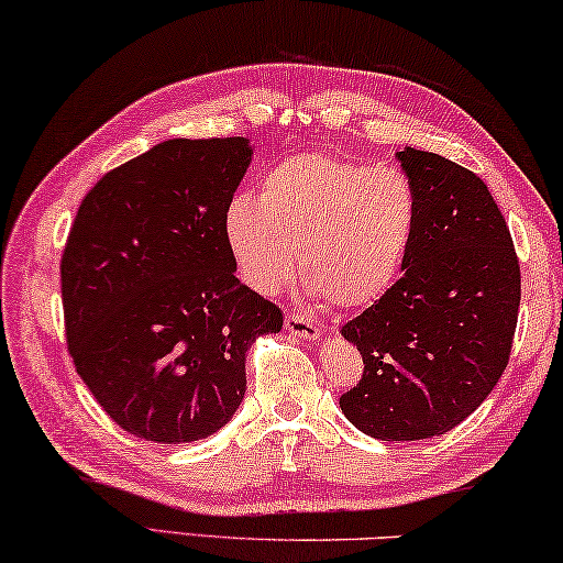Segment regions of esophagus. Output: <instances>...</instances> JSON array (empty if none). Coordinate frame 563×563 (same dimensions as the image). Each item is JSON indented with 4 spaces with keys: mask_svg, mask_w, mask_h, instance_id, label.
Masks as SVG:
<instances>
[{
    "mask_svg": "<svg viewBox=\"0 0 563 563\" xmlns=\"http://www.w3.org/2000/svg\"><path fill=\"white\" fill-rule=\"evenodd\" d=\"M285 330L298 338H306V341H318L323 335V330L318 328V323H313L308 316L302 313H288L285 316Z\"/></svg>",
    "mask_w": 563,
    "mask_h": 563,
    "instance_id": "esophagus-1",
    "label": "esophagus"
}]
</instances>
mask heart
I'll use <instances>...</instances> for the list:
<instances>
[{"label": "heart", "mask_w": 563, "mask_h": 563, "mask_svg": "<svg viewBox=\"0 0 563 563\" xmlns=\"http://www.w3.org/2000/svg\"><path fill=\"white\" fill-rule=\"evenodd\" d=\"M418 230V192L406 173L330 153H302L265 169L261 192L235 195L222 238L243 283L278 292L298 271L335 308L380 300L404 273Z\"/></svg>", "instance_id": "heart-1"}]
</instances>
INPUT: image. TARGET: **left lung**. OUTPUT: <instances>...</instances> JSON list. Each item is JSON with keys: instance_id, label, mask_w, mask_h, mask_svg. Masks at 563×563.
Masks as SVG:
<instances>
[{"instance_id": "obj_1", "label": "left lung", "mask_w": 563, "mask_h": 563, "mask_svg": "<svg viewBox=\"0 0 563 563\" xmlns=\"http://www.w3.org/2000/svg\"><path fill=\"white\" fill-rule=\"evenodd\" d=\"M396 157L418 192V230L394 288L341 330L363 355L341 410L373 439L421 441L468 418L501 378L521 271L476 173L413 147Z\"/></svg>"}]
</instances>
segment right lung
Wrapping results in <instances>:
<instances>
[{"label":"right lung","mask_w":563,"mask_h":563,"mask_svg":"<svg viewBox=\"0 0 563 563\" xmlns=\"http://www.w3.org/2000/svg\"><path fill=\"white\" fill-rule=\"evenodd\" d=\"M245 137L167 140L100 177L62 253L67 347L104 413L137 439L190 443L245 396V353L283 313L235 278L222 212Z\"/></svg>","instance_id":"1"}]
</instances>
